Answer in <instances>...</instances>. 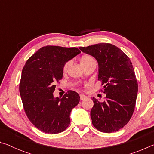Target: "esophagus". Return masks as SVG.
I'll return each instance as SVG.
<instances>
[{
    "label": "esophagus",
    "instance_id": "esophagus-1",
    "mask_svg": "<svg viewBox=\"0 0 154 154\" xmlns=\"http://www.w3.org/2000/svg\"><path fill=\"white\" fill-rule=\"evenodd\" d=\"M87 98V96H85V95H83V94H80V99L82 100H84V99H85Z\"/></svg>",
    "mask_w": 154,
    "mask_h": 154
}]
</instances>
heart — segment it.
<instances>
[{
    "mask_svg": "<svg viewBox=\"0 0 154 154\" xmlns=\"http://www.w3.org/2000/svg\"><path fill=\"white\" fill-rule=\"evenodd\" d=\"M92 61H95L94 59L92 56H91L90 55H85L82 56V58H81V64H82V66H85V65L88 64V63H90V62H92ZM71 64V61H67L66 62H65V64H64L63 66V71H66L68 67Z\"/></svg>",
    "mask_w": 154,
    "mask_h": 154,
    "instance_id": "b5f03b06",
    "label": "heart"
}]
</instances>
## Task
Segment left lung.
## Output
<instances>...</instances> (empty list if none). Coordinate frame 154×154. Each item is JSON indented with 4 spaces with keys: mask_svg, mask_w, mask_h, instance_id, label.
<instances>
[{
    "mask_svg": "<svg viewBox=\"0 0 154 154\" xmlns=\"http://www.w3.org/2000/svg\"><path fill=\"white\" fill-rule=\"evenodd\" d=\"M85 54L96 59L98 79L103 85L101 92L106 100L92 98L90 111L93 126L106 133L118 131L127 124L134 111L138 83L130 58L120 49L111 43H98L80 47Z\"/></svg>",
    "mask_w": 154,
    "mask_h": 154,
    "instance_id": "8db88e82",
    "label": "left lung"
}]
</instances>
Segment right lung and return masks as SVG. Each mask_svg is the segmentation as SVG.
Here are the masks:
<instances>
[{
	"instance_id": "add662e5",
	"label": "right lung",
	"mask_w": 154,
	"mask_h": 154,
	"mask_svg": "<svg viewBox=\"0 0 154 154\" xmlns=\"http://www.w3.org/2000/svg\"><path fill=\"white\" fill-rule=\"evenodd\" d=\"M77 48L47 45L31 56L22 69L20 94L26 114L41 131L57 134L69 126L72 109L79 103V94L69 90L54 98L56 83L62 79L65 62L80 53Z\"/></svg>"
}]
</instances>
